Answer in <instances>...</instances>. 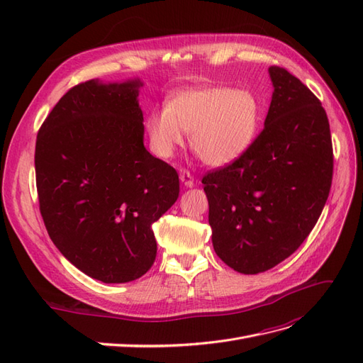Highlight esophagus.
I'll return each mask as SVG.
<instances>
[{
	"instance_id": "obj_1",
	"label": "esophagus",
	"mask_w": 363,
	"mask_h": 363,
	"mask_svg": "<svg viewBox=\"0 0 363 363\" xmlns=\"http://www.w3.org/2000/svg\"><path fill=\"white\" fill-rule=\"evenodd\" d=\"M180 182L186 186V188H194V186H195L194 177H192L189 171H182L180 172Z\"/></svg>"
}]
</instances>
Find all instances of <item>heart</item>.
Listing matches in <instances>:
<instances>
[{
	"label": "heart",
	"mask_w": 363,
	"mask_h": 363,
	"mask_svg": "<svg viewBox=\"0 0 363 363\" xmlns=\"http://www.w3.org/2000/svg\"><path fill=\"white\" fill-rule=\"evenodd\" d=\"M262 123V104L251 91L225 86H196L175 92L168 107L147 121L151 150L169 159L191 133L192 150L211 167H227L252 145Z\"/></svg>",
	"instance_id": "b5f03b06"
}]
</instances>
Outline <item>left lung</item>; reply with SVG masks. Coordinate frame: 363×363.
<instances>
[{
    "label": "left lung",
    "mask_w": 363,
    "mask_h": 363,
    "mask_svg": "<svg viewBox=\"0 0 363 363\" xmlns=\"http://www.w3.org/2000/svg\"><path fill=\"white\" fill-rule=\"evenodd\" d=\"M265 127L233 163L203 177L215 252L242 274L279 265L309 236L333 177L321 101L295 75L271 67Z\"/></svg>",
    "instance_id": "1"
}]
</instances>
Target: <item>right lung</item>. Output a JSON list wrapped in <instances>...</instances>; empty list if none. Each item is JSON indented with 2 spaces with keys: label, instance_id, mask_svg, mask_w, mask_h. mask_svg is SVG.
<instances>
[{
  "label": "right lung",
  "instance_id": "add662e5",
  "mask_svg": "<svg viewBox=\"0 0 363 363\" xmlns=\"http://www.w3.org/2000/svg\"><path fill=\"white\" fill-rule=\"evenodd\" d=\"M139 79L77 84L38 133L40 215L75 268L103 283L144 276L156 259L152 223L177 201L179 174L144 147Z\"/></svg>",
  "mask_w": 363,
  "mask_h": 363
}]
</instances>
